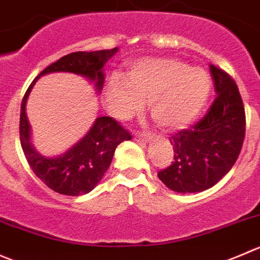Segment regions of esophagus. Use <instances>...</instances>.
<instances>
[{
  "label": "esophagus",
  "mask_w": 260,
  "mask_h": 260,
  "mask_svg": "<svg viewBox=\"0 0 260 260\" xmlns=\"http://www.w3.org/2000/svg\"><path fill=\"white\" fill-rule=\"evenodd\" d=\"M134 139H135L136 141H140V143H148L149 139H150V136H149V134L135 133V135H134Z\"/></svg>",
  "instance_id": "obj_1"
}]
</instances>
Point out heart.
<instances>
[{"label": "heart", "instance_id": "obj_1", "mask_svg": "<svg viewBox=\"0 0 260 260\" xmlns=\"http://www.w3.org/2000/svg\"><path fill=\"white\" fill-rule=\"evenodd\" d=\"M211 92L205 69L173 58H141L131 63L126 76L114 73L105 88L109 111L127 120L149 101L154 121L167 130L183 129L204 110Z\"/></svg>", "mask_w": 260, "mask_h": 260}]
</instances>
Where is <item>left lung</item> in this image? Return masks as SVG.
<instances>
[{
  "label": "left lung",
  "instance_id": "left-lung-1",
  "mask_svg": "<svg viewBox=\"0 0 260 260\" xmlns=\"http://www.w3.org/2000/svg\"><path fill=\"white\" fill-rule=\"evenodd\" d=\"M216 99L191 129L171 136L174 161L158 173L169 189L196 193L211 188L235 164L245 136V111L234 79L210 66Z\"/></svg>",
  "mask_w": 260,
  "mask_h": 260
}]
</instances>
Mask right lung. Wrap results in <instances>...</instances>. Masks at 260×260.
Segmentation results:
<instances>
[{"instance_id": "add662e5", "label": "right lung", "mask_w": 260, "mask_h": 260, "mask_svg": "<svg viewBox=\"0 0 260 260\" xmlns=\"http://www.w3.org/2000/svg\"><path fill=\"white\" fill-rule=\"evenodd\" d=\"M119 48L110 50L76 51L61 56L50 64L32 81L21 104L20 114V141L27 163L38 178L53 191L67 196L88 193L99 184L109 169L115 149L125 140H131L119 122L110 116L94 120L88 133L66 153L45 156L37 150L31 141V126L26 116V102L32 87L42 76L55 72H68L93 82L97 92H101L105 82L104 67Z\"/></svg>"}]
</instances>
